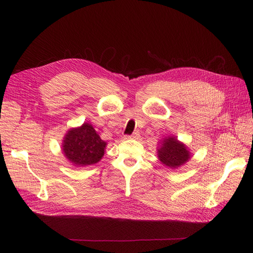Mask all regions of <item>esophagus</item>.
<instances>
[{
    "mask_svg": "<svg viewBox=\"0 0 253 253\" xmlns=\"http://www.w3.org/2000/svg\"><path fill=\"white\" fill-rule=\"evenodd\" d=\"M125 139H138L139 138V132H133L131 135H126L124 137Z\"/></svg>",
    "mask_w": 253,
    "mask_h": 253,
    "instance_id": "esophagus-1",
    "label": "esophagus"
}]
</instances>
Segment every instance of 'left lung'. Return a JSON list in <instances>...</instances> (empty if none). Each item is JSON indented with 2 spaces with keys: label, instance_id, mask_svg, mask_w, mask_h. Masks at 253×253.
Masks as SVG:
<instances>
[{
  "label": "left lung",
  "instance_id": "obj_1",
  "mask_svg": "<svg viewBox=\"0 0 253 253\" xmlns=\"http://www.w3.org/2000/svg\"><path fill=\"white\" fill-rule=\"evenodd\" d=\"M159 160L170 169H177L184 165L190 159V152L184 143L175 137L165 138L158 149Z\"/></svg>",
  "mask_w": 253,
  "mask_h": 253
}]
</instances>
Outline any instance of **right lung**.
<instances>
[{
	"mask_svg": "<svg viewBox=\"0 0 253 253\" xmlns=\"http://www.w3.org/2000/svg\"><path fill=\"white\" fill-rule=\"evenodd\" d=\"M62 147L66 159L79 168L98 163L104 155L106 142L102 140L92 125L84 123L67 131Z\"/></svg>",
	"mask_w": 253,
	"mask_h": 253,
	"instance_id": "obj_1",
	"label": "right lung"
}]
</instances>
